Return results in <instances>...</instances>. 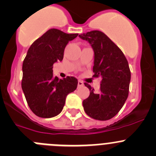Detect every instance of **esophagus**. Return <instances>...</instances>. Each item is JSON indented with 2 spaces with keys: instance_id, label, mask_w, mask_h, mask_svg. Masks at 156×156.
I'll list each match as a JSON object with an SVG mask.
<instances>
[{
  "instance_id": "34e87169",
  "label": "esophagus",
  "mask_w": 156,
  "mask_h": 156,
  "mask_svg": "<svg viewBox=\"0 0 156 156\" xmlns=\"http://www.w3.org/2000/svg\"><path fill=\"white\" fill-rule=\"evenodd\" d=\"M83 85H84V83H83L81 81H80V80H79V81H78V87L83 86Z\"/></svg>"
}]
</instances>
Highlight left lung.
Returning a JSON list of instances; mask_svg holds the SVG:
<instances>
[{
  "label": "left lung",
  "mask_w": 156,
  "mask_h": 156,
  "mask_svg": "<svg viewBox=\"0 0 156 156\" xmlns=\"http://www.w3.org/2000/svg\"><path fill=\"white\" fill-rule=\"evenodd\" d=\"M88 41L94 50L93 77H101L99 92L88 83V98L83 101L85 113L96 120L106 121L118 114L129 95L131 71L126 56L117 45L100 30H91L79 34Z\"/></svg>",
  "instance_id": "1"
}]
</instances>
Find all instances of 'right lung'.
Listing matches in <instances>:
<instances>
[{
    "label": "right lung",
    "mask_w": 156,
    "mask_h": 156,
    "mask_svg": "<svg viewBox=\"0 0 156 156\" xmlns=\"http://www.w3.org/2000/svg\"><path fill=\"white\" fill-rule=\"evenodd\" d=\"M78 34H66L52 28L30 45L23 62L21 88L33 113L41 118H52L63 109L65 98L78 86V79L53 75V65L62 61L64 51Z\"/></svg>",
    "instance_id": "right-lung-1"
}]
</instances>
